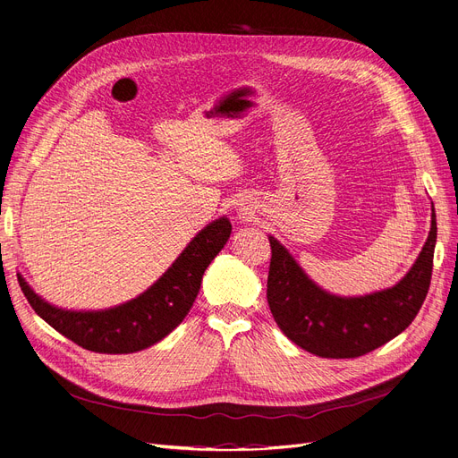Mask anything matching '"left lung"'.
Segmentation results:
<instances>
[{
  "mask_svg": "<svg viewBox=\"0 0 458 458\" xmlns=\"http://www.w3.org/2000/svg\"><path fill=\"white\" fill-rule=\"evenodd\" d=\"M268 241L267 301L284 335L314 355L355 359L406 331L423 306L432 278L436 216L432 208L428 239L406 276L391 289L357 299L319 289L274 236Z\"/></svg>",
  "mask_w": 458,
  "mask_h": 458,
  "instance_id": "obj_1",
  "label": "left lung"
}]
</instances>
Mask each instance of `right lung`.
Wrapping results in <instances>:
<instances>
[{
    "label": "right lung",
    "instance_id": "right-lung-1",
    "mask_svg": "<svg viewBox=\"0 0 458 458\" xmlns=\"http://www.w3.org/2000/svg\"><path fill=\"white\" fill-rule=\"evenodd\" d=\"M231 222L219 217L207 225L163 276L140 297L101 312H69L50 306L18 276V284L35 314L60 335L88 352L135 353L165 338L186 318L200 289L207 267L222 251Z\"/></svg>",
    "mask_w": 458,
    "mask_h": 458
}]
</instances>
